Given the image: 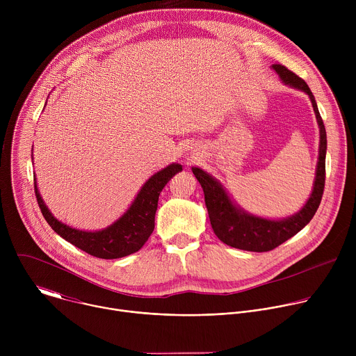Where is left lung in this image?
Here are the masks:
<instances>
[{
    "label": "left lung",
    "instance_id": "1",
    "mask_svg": "<svg viewBox=\"0 0 356 356\" xmlns=\"http://www.w3.org/2000/svg\"><path fill=\"white\" fill-rule=\"evenodd\" d=\"M272 69L277 73L282 83L296 90L306 92L310 97L313 110L320 128V147H318V162L316 169V179L312 194L306 204L296 214L282 218L270 220L250 214L241 209L236 202L231 200L224 186L213 177L210 173L200 168H191L195 179L204 191V201L209 211L210 222L214 234L224 243L250 252H268L282 245L298 231L306 227L314 217L324 191L325 183V154H327V132L320 115L316 98L309 88L307 83L300 79L297 74L290 72L282 65H272Z\"/></svg>",
    "mask_w": 356,
    "mask_h": 356
}]
</instances>
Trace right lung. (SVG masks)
Masks as SVG:
<instances>
[{
  "label": "right lung",
  "instance_id": "add662e5",
  "mask_svg": "<svg viewBox=\"0 0 356 356\" xmlns=\"http://www.w3.org/2000/svg\"><path fill=\"white\" fill-rule=\"evenodd\" d=\"M181 169V165L172 163L150 176L138 191L129 209L111 225L98 231L77 229L55 218L40 197L36 176L33 175L35 195L44 220L58 235L95 258L118 259L138 252L154 232L159 194Z\"/></svg>",
  "mask_w": 356,
  "mask_h": 356
}]
</instances>
